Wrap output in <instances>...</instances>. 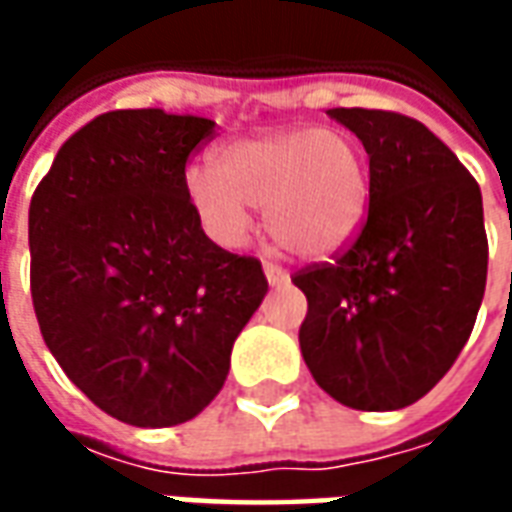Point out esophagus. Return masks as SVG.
Wrapping results in <instances>:
<instances>
[{
    "instance_id": "esophagus-1",
    "label": "esophagus",
    "mask_w": 512,
    "mask_h": 512,
    "mask_svg": "<svg viewBox=\"0 0 512 512\" xmlns=\"http://www.w3.org/2000/svg\"><path fill=\"white\" fill-rule=\"evenodd\" d=\"M263 271H266V277L271 285H285V282L290 279L288 271H285L282 266H277V263H266V266H263Z\"/></svg>"
}]
</instances>
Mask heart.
<instances>
[{
	"mask_svg": "<svg viewBox=\"0 0 512 512\" xmlns=\"http://www.w3.org/2000/svg\"><path fill=\"white\" fill-rule=\"evenodd\" d=\"M219 168L191 167L186 194L202 227L224 246L249 233L246 205L263 208L271 241L304 260L334 255L365 222L370 172L345 131L290 128L238 139L224 147Z\"/></svg>",
	"mask_w": 512,
	"mask_h": 512,
	"instance_id": "b5f03b06",
	"label": "heart"
}]
</instances>
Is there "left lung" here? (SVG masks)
<instances>
[{
	"instance_id": "obj_1",
	"label": "left lung",
	"mask_w": 512,
	"mask_h": 512,
	"mask_svg": "<svg viewBox=\"0 0 512 512\" xmlns=\"http://www.w3.org/2000/svg\"><path fill=\"white\" fill-rule=\"evenodd\" d=\"M370 156L362 230L293 274L307 296L301 356L326 395L356 411L417 403L455 365L488 277L483 197L472 172L414 117L329 109Z\"/></svg>"
}]
</instances>
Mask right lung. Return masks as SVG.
I'll return each instance as SVG.
<instances>
[{"instance_id":"add662e5","label":"right lung","mask_w":512,"mask_h":512,"mask_svg":"<svg viewBox=\"0 0 512 512\" xmlns=\"http://www.w3.org/2000/svg\"><path fill=\"white\" fill-rule=\"evenodd\" d=\"M205 117L117 109L60 147L29 205V288L65 376L136 428L189 422L219 395L266 296L257 257L202 233L186 164Z\"/></svg>"}]
</instances>
